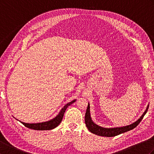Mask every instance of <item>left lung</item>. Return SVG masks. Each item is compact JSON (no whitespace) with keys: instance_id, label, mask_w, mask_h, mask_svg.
Masks as SVG:
<instances>
[{"instance_id":"1","label":"left lung","mask_w":154,"mask_h":154,"mask_svg":"<svg viewBox=\"0 0 154 154\" xmlns=\"http://www.w3.org/2000/svg\"><path fill=\"white\" fill-rule=\"evenodd\" d=\"M148 106L145 112L142 115V116L140 118V119L132 124H130V125H128L126 126L123 127H119V128H103L97 125L95 123L93 122L92 119L91 118V114H90V106H89V103L88 104V106L86 110L85 113V124L87 127L88 130H89L91 132H92L94 134L100 136H104V137H113L116 136L120 134L124 133L128 131H130L132 129L134 128L137 126L138 125L140 122H141V120L143 119V116H144L145 114H146L147 111L148 110Z\"/></svg>"}]
</instances>
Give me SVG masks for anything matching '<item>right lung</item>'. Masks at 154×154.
<instances>
[{
	"instance_id": "1",
	"label": "right lung",
	"mask_w": 154,
	"mask_h": 154,
	"mask_svg": "<svg viewBox=\"0 0 154 154\" xmlns=\"http://www.w3.org/2000/svg\"><path fill=\"white\" fill-rule=\"evenodd\" d=\"M76 100H72L71 102L67 103V104L63 106V108H62L61 111L56 117H55L54 119H51V120L47 121V122H40V123H35V124H29V123H25L21 122L20 121L22 124H23V125H24L26 127L30 129H33V130H52L56 128L59 124H60L61 122L62 119H63V117L64 115V113L66 110L67 108L70 106L71 104H73L75 101Z\"/></svg>"
}]
</instances>
